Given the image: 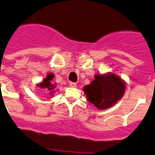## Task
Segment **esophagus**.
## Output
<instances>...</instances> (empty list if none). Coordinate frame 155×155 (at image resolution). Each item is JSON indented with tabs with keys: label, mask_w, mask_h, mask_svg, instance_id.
Masks as SVG:
<instances>
[{
	"label": "esophagus",
	"mask_w": 155,
	"mask_h": 155,
	"mask_svg": "<svg viewBox=\"0 0 155 155\" xmlns=\"http://www.w3.org/2000/svg\"><path fill=\"white\" fill-rule=\"evenodd\" d=\"M70 86L73 87V88H75L77 87V83L75 82H70Z\"/></svg>",
	"instance_id": "34e87169"
}]
</instances>
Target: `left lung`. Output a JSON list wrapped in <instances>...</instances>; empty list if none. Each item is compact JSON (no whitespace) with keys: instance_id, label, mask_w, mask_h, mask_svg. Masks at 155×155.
<instances>
[{"instance_id":"obj_1","label":"left lung","mask_w":155,"mask_h":155,"mask_svg":"<svg viewBox=\"0 0 155 155\" xmlns=\"http://www.w3.org/2000/svg\"><path fill=\"white\" fill-rule=\"evenodd\" d=\"M88 101L98 109L112 107L120 99L125 91V85L120 77L113 74L96 75L95 79L84 87Z\"/></svg>"}]
</instances>
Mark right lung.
Returning a JSON list of instances; mask_svg holds the SVG:
<instances>
[{
    "label": "right lung",
    "mask_w": 155,
    "mask_h": 155,
    "mask_svg": "<svg viewBox=\"0 0 155 155\" xmlns=\"http://www.w3.org/2000/svg\"><path fill=\"white\" fill-rule=\"evenodd\" d=\"M54 78V74H48V75L47 76V78L43 79V81L41 83H39L38 85V87H40L41 89H47L48 90L51 91V93H53V89H54V85H52L51 81Z\"/></svg>",
    "instance_id": "right-lung-1"
}]
</instances>
